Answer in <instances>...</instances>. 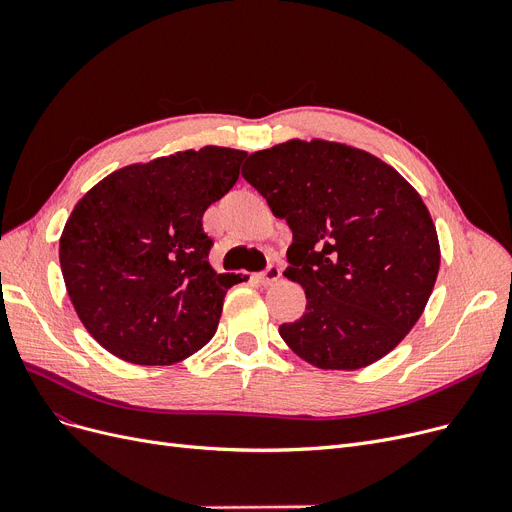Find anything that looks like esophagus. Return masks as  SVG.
<instances>
[{
    "mask_svg": "<svg viewBox=\"0 0 512 512\" xmlns=\"http://www.w3.org/2000/svg\"><path fill=\"white\" fill-rule=\"evenodd\" d=\"M280 276H282V270L278 268V265H276V263H268V268H265L257 278H259L261 284H272V282H276Z\"/></svg>",
    "mask_w": 512,
    "mask_h": 512,
    "instance_id": "34e87169",
    "label": "esophagus"
}]
</instances>
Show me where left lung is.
<instances>
[{"label": "left lung", "instance_id": "8db88e82", "mask_svg": "<svg viewBox=\"0 0 512 512\" xmlns=\"http://www.w3.org/2000/svg\"><path fill=\"white\" fill-rule=\"evenodd\" d=\"M242 177L293 230L284 276L307 305L280 324L286 345L324 370L381 360L420 318L439 272L418 192L372 154L324 140L253 152Z\"/></svg>", "mask_w": 512, "mask_h": 512}]
</instances>
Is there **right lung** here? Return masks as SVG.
Masks as SVG:
<instances>
[{
	"instance_id": "right-lung-1",
	"label": "right lung",
	"mask_w": 512,
	"mask_h": 512,
	"mask_svg": "<svg viewBox=\"0 0 512 512\" xmlns=\"http://www.w3.org/2000/svg\"><path fill=\"white\" fill-rule=\"evenodd\" d=\"M247 152L205 146L110 173L60 236L66 291L90 335L117 358L165 366L215 335L228 288L203 215L228 194ZM247 278V276H244Z\"/></svg>"
}]
</instances>
